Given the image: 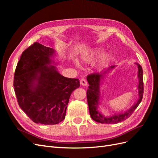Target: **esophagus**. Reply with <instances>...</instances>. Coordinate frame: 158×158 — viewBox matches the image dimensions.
<instances>
[{
    "mask_svg": "<svg viewBox=\"0 0 158 158\" xmlns=\"http://www.w3.org/2000/svg\"><path fill=\"white\" fill-rule=\"evenodd\" d=\"M80 84L82 85H88V82L87 81L85 80L84 78H82L80 80Z\"/></svg>",
    "mask_w": 158,
    "mask_h": 158,
    "instance_id": "1",
    "label": "esophagus"
}]
</instances>
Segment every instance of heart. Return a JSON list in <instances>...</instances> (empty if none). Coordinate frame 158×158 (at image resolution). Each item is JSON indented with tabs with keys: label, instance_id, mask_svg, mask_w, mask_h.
<instances>
[{
	"label": "heart",
	"instance_id": "b5f03b06",
	"mask_svg": "<svg viewBox=\"0 0 158 158\" xmlns=\"http://www.w3.org/2000/svg\"><path fill=\"white\" fill-rule=\"evenodd\" d=\"M102 49L99 47H96V48L90 50L89 51L85 52V53L82 56V60L84 63H91L97 57L102 53ZM111 54L109 52H105L100 56L98 62V67H102L106 64H107L111 59Z\"/></svg>",
	"mask_w": 158,
	"mask_h": 158
}]
</instances>
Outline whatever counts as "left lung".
Masks as SVG:
<instances>
[{
  "mask_svg": "<svg viewBox=\"0 0 158 158\" xmlns=\"http://www.w3.org/2000/svg\"><path fill=\"white\" fill-rule=\"evenodd\" d=\"M137 64L138 68V78H139V84H138V92H139V94H138V95H139L138 100L127 112L122 114H114V115L109 117H106L102 115V114H100L98 112V110H97L99 99V83L102 76H103V73H94L87 76V80L89 84L88 89L86 93L87 100L90 116L94 121L102 124H115L125 121L127 118L131 116V114L135 111V110L139 106V104L142 102L143 94H144V82H143L142 68L140 64ZM114 67V66H110L107 71L110 69H112ZM106 73V71L104 72V73Z\"/></svg>",
  "mask_w": 158,
  "mask_h": 158,
  "instance_id": "left-lung-1",
  "label": "left lung"
}]
</instances>
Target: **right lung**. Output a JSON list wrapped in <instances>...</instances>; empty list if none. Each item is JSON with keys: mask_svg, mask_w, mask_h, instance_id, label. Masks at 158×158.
I'll return each mask as SVG.
<instances>
[{"mask_svg": "<svg viewBox=\"0 0 158 158\" xmlns=\"http://www.w3.org/2000/svg\"><path fill=\"white\" fill-rule=\"evenodd\" d=\"M54 50L33 43L22 52L14 76V87L19 106L32 121L56 125L63 121L69 98L79 88L77 78L60 74L49 66Z\"/></svg>", "mask_w": 158, "mask_h": 158, "instance_id": "right-lung-1", "label": "right lung"}]
</instances>
